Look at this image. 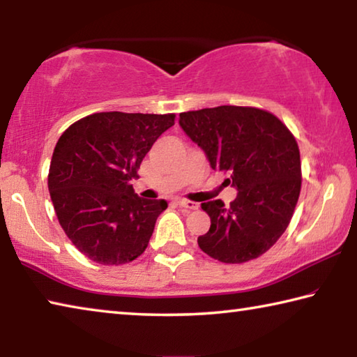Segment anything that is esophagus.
<instances>
[{
	"mask_svg": "<svg viewBox=\"0 0 357 357\" xmlns=\"http://www.w3.org/2000/svg\"><path fill=\"white\" fill-rule=\"evenodd\" d=\"M176 204L181 208H184V209H198V203H193V202H189V200H178Z\"/></svg>",
	"mask_w": 357,
	"mask_h": 357,
	"instance_id": "esophagus-1",
	"label": "esophagus"
}]
</instances>
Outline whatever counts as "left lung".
Returning <instances> with one entry per match:
<instances>
[{"label": "left lung", "instance_id": "obj_1", "mask_svg": "<svg viewBox=\"0 0 357 357\" xmlns=\"http://www.w3.org/2000/svg\"><path fill=\"white\" fill-rule=\"evenodd\" d=\"M179 126L229 173L239 190L229 203H202L211 217L200 249L222 263L239 264L268 252L285 233L301 193V155L294 135L275 114L255 107L220 105L179 114Z\"/></svg>", "mask_w": 357, "mask_h": 357}]
</instances>
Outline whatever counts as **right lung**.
<instances>
[{"label": "right lung", "mask_w": 357, "mask_h": 357, "mask_svg": "<svg viewBox=\"0 0 357 357\" xmlns=\"http://www.w3.org/2000/svg\"><path fill=\"white\" fill-rule=\"evenodd\" d=\"M174 114L102 112L63 132L48 170L58 222L84 257L105 266L134 261L148 247L165 200H144L130 181Z\"/></svg>", "instance_id": "obj_1"}]
</instances>
